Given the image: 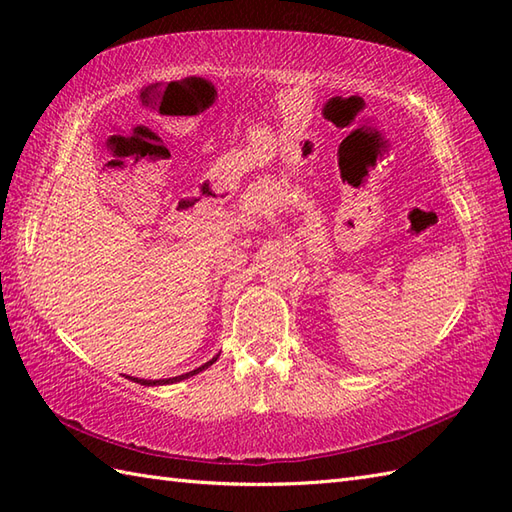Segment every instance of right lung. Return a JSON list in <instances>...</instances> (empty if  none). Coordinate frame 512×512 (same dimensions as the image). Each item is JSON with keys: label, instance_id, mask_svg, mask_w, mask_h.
Listing matches in <instances>:
<instances>
[{"label": "right lung", "instance_id": "obj_1", "mask_svg": "<svg viewBox=\"0 0 512 512\" xmlns=\"http://www.w3.org/2000/svg\"><path fill=\"white\" fill-rule=\"evenodd\" d=\"M217 356H220V354H217ZM217 356H213L211 361H206L202 367L193 369V372L180 374V376H173V378H160V380H147V378H134V376H127V378H129V380H134V383H138V385H145V387H154V385H173V383H180V380H184V378H189V376L200 374L202 369H206V367H211V365L217 361Z\"/></svg>", "mask_w": 512, "mask_h": 512}]
</instances>
